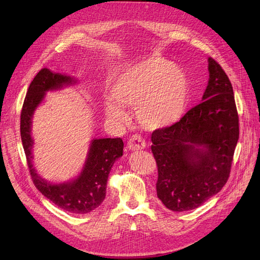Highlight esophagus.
<instances>
[{
	"label": "esophagus",
	"instance_id": "obj_1",
	"mask_svg": "<svg viewBox=\"0 0 260 260\" xmlns=\"http://www.w3.org/2000/svg\"><path fill=\"white\" fill-rule=\"evenodd\" d=\"M146 143L143 137H141L139 135H133L129 141H128V147L132 151H139V149H143L145 148Z\"/></svg>",
	"mask_w": 260,
	"mask_h": 260
}]
</instances>
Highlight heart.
<instances>
[{
	"mask_svg": "<svg viewBox=\"0 0 260 260\" xmlns=\"http://www.w3.org/2000/svg\"><path fill=\"white\" fill-rule=\"evenodd\" d=\"M113 95L105 100V114L117 123H127L123 106L136 107L146 129L166 127L182 116L188 93L185 75L168 59L151 57L129 67L117 78Z\"/></svg>",
	"mask_w": 260,
	"mask_h": 260,
	"instance_id": "obj_1",
	"label": "heart"
}]
</instances>
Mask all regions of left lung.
I'll return each instance as SVG.
<instances>
[{"instance_id": "left-lung-1", "label": "left lung", "mask_w": 260, "mask_h": 260, "mask_svg": "<svg viewBox=\"0 0 260 260\" xmlns=\"http://www.w3.org/2000/svg\"><path fill=\"white\" fill-rule=\"evenodd\" d=\"M208 62L209 81L202 103L176 123L152 133L157 196L172 211L200 207L230 176L239 115L229 78L214 58Z\"/></svg>"}]
</instances>
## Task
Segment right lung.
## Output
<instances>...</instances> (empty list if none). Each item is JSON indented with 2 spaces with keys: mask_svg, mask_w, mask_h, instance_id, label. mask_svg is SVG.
Instances as JSON below:
<instances>
[{
  "mask_svg": "<svg viewBox=\"0 0 260 260\" xmlns=\"http://www.w3.org/2000/svg\"><path fill=\"white\" fill-rule=\"evenodd\" d=\"M75 82L72 77L52 73L46 68L41 69L31 81L23 101L20 136L30 176L38 190L61 209L73 214H88L98 208L105 199L109 171L115 160L122 156L123 142L120 138L93 140L81 174L72 182L51 184L37 174L31 162L34 141L30 132L34 112L44 99L46 91L57 90Z\"/></svg>",
  "mask_w": 260,
  "mask_h": 260,
  "instance_id": "add662e5",
  "label": "right lung"
}]
</instances>
